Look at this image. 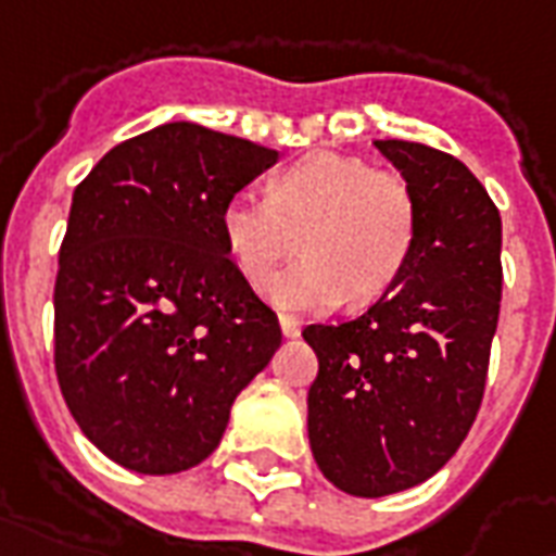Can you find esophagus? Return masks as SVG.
<instances>
[{
  "instance_id": "1",
  "label": "esophagus",
  "mask_w": 556,
  "mask_h": 556,
  "mask_svg": "<svg viewBox=\"0 0 556 556\" xmlns=\"http://www.w3.org/2000/svg\"><path fill=\"white\" fill-rule=\"evenodd\" d=\"M279 330L286 339H298L300 336V320L291 318V315H279Z\"/></svg>"
}]
</instances>
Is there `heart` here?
I'll return each instance as SVG.
<instances>
[{
    "instance_id": "1",
    "label": "heart",
    "mask_w": 556,
    "mask_h": 556,
    "mask_svg": "<svg viewBox=\"0 0 556 556\" xmlns=\"http://www.w3.org/2000/svg\"><path fill=\"white\" fill-rule=\"evenodd\" d=\"M220 232L253 286H265L298 244L303 258L267 286L279 309L320 312L341 300L362 306L404 274L418 205L394 170H377L356 155L309 152L270 179L267 197H229Z\"/></svg>"
}]
</instances>
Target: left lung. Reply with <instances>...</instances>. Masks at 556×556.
Returning a JSON list of instances; mask_svg holds the SVG:
<instances>
[{
  "label": "left lung",
  "mask_w": 556,
  "mask_h": 556,
  "mask_svg": "<svg viewBox=\"0 0 556 556\" xmlns=\"http://www.w3.org/2000/svg\"><path fill=\"white\" fill-rule=\"evenodd\" d=\"M415 194L404 274L371 309L312 324L309 445L332 486L356 497L433 477L468 435L501 309V215L466 164L413 141H374Z\"/></svg>",
  "instance_id": "obj_1"
}]
</instances>
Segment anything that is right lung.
<instances>
[{
  "mask_svg": "<svg viewBox=\"0 0 556 556\" xmlns=\"http://www.w3.org/2000/svg\"><path fill=\"white\" fill-rule=\"evenodd\" d=\"M279 162L244 138L164 123L73 191L55 279V374L102 454L138 475L203 463L279 320L229 258L220 208Z\"/></svg>",
  "mask_w": 556,
  "mask_h": 556,
  "instance_id": "obj_1",
  "label": "right lung"
}]
</instances>
